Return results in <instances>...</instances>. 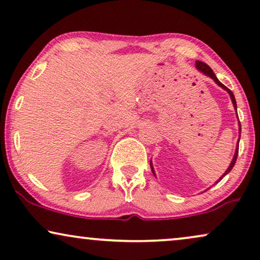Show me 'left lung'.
<instances>
[{
  "label": "left lung",
  "mask_w": 260,
  "mask_h": 260,
  "mask_svg": "<svg viewBox=\"0 0 260 260\" xmlns=\"http://www.w3.org/2000/svg\"><path fill=\"white\" fill-rule=\"evenodd\" d=\"M196 68L200 70V72H202L203 74H205V75H208L209 77H211L212 80L215 81V82L217 83L218 86L220 87H222V88H223L224 90H227L228 92V94L229 95H231V99H232V101H233V105H234V109L237 110V101H235V96H234V94H233V92H232L231 89L229 88H227V87H225L223 83H221L220 81H218V79L216 77V75H215L214 74V72H212L211 70V68L210 67L208 66L207 63H204V62H201V60H196ZM237 114H238V112H237ZM239 133L241 134V124H240V122H239ZM239 140H240V137H239ZM238 153H239V143H238V146H237V149H235V154H234V157H233V160H232V162H231V165H229V167H228V170L224 172L223 173V175H222V177L220 178V179H218L216 183H218V181H220L222 178L224 177L225 174H228L229 172H231L232 170H233V167H234V165H235V162H237V157H238ZM150 167H151V171H153V173H154V168H153V165H151V162H150ZM154 175H155V173H154Z\"/></svg>",
  "instance_id": "obj_1"
}]
</instances>
